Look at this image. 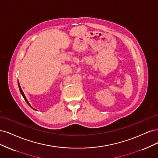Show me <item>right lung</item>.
Listing matches in <instances>:
<instances>
[{
  "label": "right lung",
  "instance_id": "add662e5",
  "mask_svg": "<svg viewBox=\"0 0 158 158\" xmlns=\"http://www.w3.org/2000/svg\"><path fill=\"white\" fill-rule=\"evenodd\" d=\"M18 86H19V91H20V93H21V94H22V95L23 96V98H24V100H25V102H26L27 103V104L31 107V108H32V109H33V110H36V111H37L36 109H34L33 108H32V107L31 106V105H30V104L29 103V102L27 101V98H26V97H25V94H24V93H23V92L22 91V89H21V86H20V85H19V82H18Z\"/></svg>",
  "mask_w": 158,
  "mask_h": 158
}]
</instances>
